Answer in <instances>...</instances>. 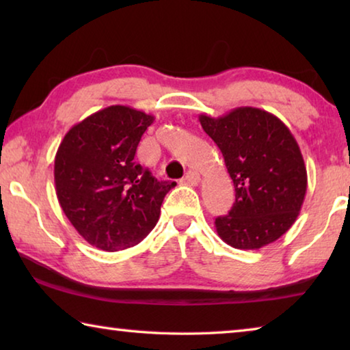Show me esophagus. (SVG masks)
<instances>
[{
    "label": "esophagus",
    "mask_w": 350,
    "mask_h": 350,
    "mask_svg": "<svg viewBox=\"0 0 350 350\" xmlns=\"http://www.w3.org/2000/svg\"><path fill=\"white\" fill-rule=\"evenodd\" d=\"M183 182L188 183V185H198L200 182V176L199 173H196V171H188L187 176L183 177Z\"/></svg>",
    "instance_id": "obj_1"
}]
</instances>
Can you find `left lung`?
Listing matches in <instances>:
<instances>
[{"mask_svg":"<svg viewBox=\"0 0 350 350\" xmlns=\"http://www.w3.org/2000/svg\"><path fill=\"white\" fill-rule=\"evenodd\" d=\"M219 146L236 200L215 221L225 244L258 250L287 232L298 217L307 189L303 154L293 134L270 112L242 106L222 117L199 116Z\"/></svg>","mask_w":350,"mask_h":350,"instance_id":"8db88e82","label":"left lung"}]
</instances>
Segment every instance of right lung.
<instances>
[{"label": "right lung", "mask_w": 350, "mask_h": 350, "mask_svg": "<svg viewBox=\"0 0 350 350\" xmlns=\"http://www.w3.org/2000/svg\"><path fill=\"white\" fill-rule=\"evenodd\" d=\"M154 117L112 105L69 129L55 154V191L62 210L83 239L105 252L137 245L156 227L165 194L176 182H159L134 162Z\"/></svg>", "instance_id": "1"}]
</instances>
